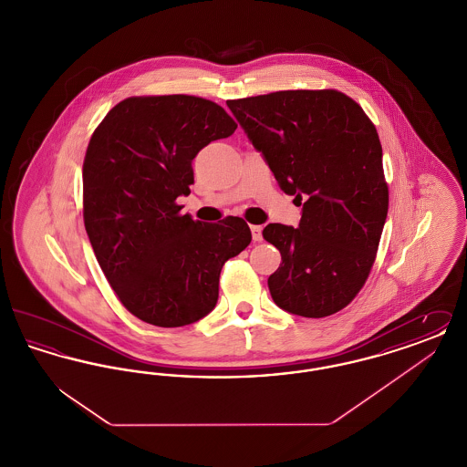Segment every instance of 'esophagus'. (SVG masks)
Masks as SVG:
<instances>
[{
  "instance_id": "1",
  "label": "esophagus",
  "mask_w": 467,
  "mask_h": 467,
  "mask_svg": "<svg viewBox=\"0 0 467 467\" xmlns=\"http://www.w3.org/2000/svg\"><path fill=\"white\" fill-rule=\"evenodd\" d=\"M250 231H252L254 242H261L263 240V225H250Z\"/></svg>"
}]
</instances>
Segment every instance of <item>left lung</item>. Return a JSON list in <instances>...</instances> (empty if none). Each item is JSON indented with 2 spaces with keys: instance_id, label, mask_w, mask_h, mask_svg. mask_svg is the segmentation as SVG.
Masks as SVG:
<instances>
[{
  "instance_id": "1",
  "label": "left lung",
  "mask_w": 467,
  "mask_h": 467,
  "mask_svg": "<svg viewBox=\"0 0 467 467\" xmlns=\"http://www.w3.org/2000/svg\"><path fill=\"white\" fill-rule=\"evenodd\" d=\"M227 107L280 187L306 200L299 227L263 231L282 255L267 278L273 301L308 318L343 310L371 273L389 212L375 124L336 89L276 90Z\"/></svg>"
}]
</instances>
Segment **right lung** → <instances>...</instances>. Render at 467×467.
<instances>
[{
	"label": "right lung",
	"mask_w": 467,
	"mask_h": 467,
	"mask_svg": "<svg viewBox=\"0 0 467 467\" xmlns=\"http://www.w3.org/2000/svg\"><path fill=\"white\" fill-rule=\"evenodd\" d=\"M238 124L189 94L131 96L111 109L84 157V223L122 306L157 327L192 324L215 308L225 261L252 242L240 217L201 223L182 215L192 159Z\"/></svg>",
	"instance_id": "obj_1"
}]
</instances>
